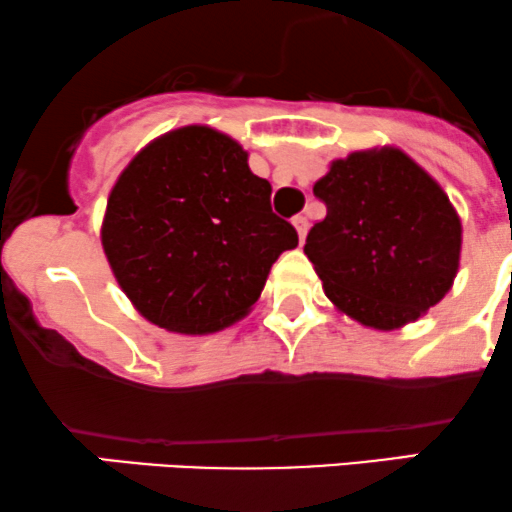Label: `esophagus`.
Returning a JSON list of instances; mask_svg holds the SVG:
<instances>
[{
	"instance_id": "esophagus-1",
	"label": "esophagus",
	"mask_w": 512,
	"mask_h": 512,
	"mask_svg": "<svg viewBox=\"0 0 512 512\" xmlns=\"http://www.w3.org/2000/svg\"><path fill=\"white\" fill-rule=\"evenodd\" d=\"M292 225H295L297 234H300V241H304V237H307V229H309V220L304 215H297L292 217Z\"/></svg>"
}]
</instances>
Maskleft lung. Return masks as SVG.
I'll return each instance as SVG.
<instances>
[{
    "label": "left lung",
    "mask_w": 512,
    "mask_h": 512,
    "mask_svg": "<svg viewBox=\"0 0 512 512\" xmlns=\"http://www.w3.org/2000/svg\"><path fill=\"white\" fill-rule=\"evenodd\" d=\"M326 217L307 234L326 297L363 326L394 331L450 292L462 222L440 183L396 147L333 159L314 183Z\"/></svg>",
    "instance_id": "1"
}]
</instances>
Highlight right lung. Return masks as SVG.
<instances>
[{"mask_svg": "<svg viewBox=\"0 0 512 512\" xmlns=\"http://www.w3.org/2000/svg\"><path fill=\"white\" fill-rule=\"evenodd\" d=\"M101 244L142 317L203 336L246 317L297 232L273 215L271 183L251 174L237 140L186 125L125 166L108 195Z\"/></svg>", "mask_w": 512, "mask_h": 512, "instance_id": "right-lung-1", "label": "right lung"}]
</instances>
